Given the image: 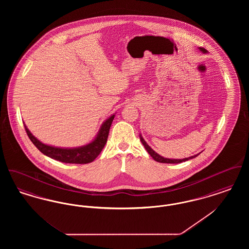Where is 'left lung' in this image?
<instances>
[{
  "mask_svg": "<svg viewBox=\"0 0 249 249\" xmlns=\"http://www.w3.org/2000/svg\"><path fill=\"white\" fill-rule=\"evenodd\" d=\"M199 49L201 50V52L204 54V53H207L208 51L205 49V48H199ZM140 140H141V142H142V144H143V146H144V148H145V150L148 152V154L150 155L153 159H154V160L156 161H158V162H161V163H180V162H183V161H187V160H191V159H194L195 157H197L198 155H194V156H191V157H189V158H185V159H182V160H177V159H167V158H163L162 156H160V155L158 154L157 152H155L154 150L147 144V142H145L144 140H143V138L142 137V135L140 134Z\"/></svg>",
  "mask_w": 249,
  "mask_h": 249,
  "instance_id": "left-lung-1",
  "label": "left lung"
}]
</instances>
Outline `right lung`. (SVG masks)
Returning a JSON list of instances; mask_svg holds the SVG:
<instances>
[{
	"label": "right lung",
	"mask_w": 249,
	"mask_h": 249,
	"mask_svg": "<svg viewBox=\"0 0 249 249\" xmlns=\"http://www.w3.org/2000/svg\"><path fill=\"white\" fill-rule=\"evenodd\" d=\"M114 118H115V115H112L102 124L93 141L89 142L86 145L78 146V147H71V148L57 147V146L46 144L35 137L25 124H24V127L30 140L43 154L48 156L53 160L65 162V163L86 164L93 161L103 150L104 146L107 143L109 130Z\"/></svg>",
	"instance_id": "add662e5"
}]
</instances>
